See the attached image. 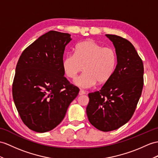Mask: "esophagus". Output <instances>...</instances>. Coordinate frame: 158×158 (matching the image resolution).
Masks as SVG:
<instances>
[{
  "label": "esophagus",
  "mask_w": 158,
  "mask_h": 158,
  "mask_svg": "<svg viewBox=\"0 0 158 158\" xmlns=\"http://www.w3.org/2000/svg\"><path fill=\"white\" fill-rule=\"evenodd\" d=\"M85 94V92H84V90H80V91H79V95L80 96H81V95H83V94Z\"/></svg>",
  "instance_id": "34e87169"
}]
</instances>
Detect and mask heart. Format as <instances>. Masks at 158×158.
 Wrapping results in <instances>:
<instances>
[{
  "label": "heart",
  "mask_w": 158,
  "mask_h": 158,
  "mask_svg": "<svg viewBox=\"0 0 158 158\" xmlns=\"http://www.w3.org/2000/svg\"><path fill=\"white\" fill-rule=\"evenodd\" d=\"M117 55L114 49L103 47L92 40L83 41L77 44L75 53H69L64 58L62 66L69 78L75 80L79 73L84 74L75 84L84 88H91L96 84L108 82L115 71Z\"/></svg>",
  "instance_id": "heart-1"
}]
</instances>
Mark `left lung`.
Instances as JSON below:
<instances>
[{"label":"left lung","instance_id":"left-lung-1","mask_svg":"<svg viewBox=\"0 0 158 158\" xmlns=\"http://www.w3.org/2000/svg\"><path fill=\"white\" fill-rule=\"evenodd\" d=\"M117 55L112 78L99 91L88 94L86 114L90 123L102 131L117 129L127 123L135 110L143 86V64L127 40L106 34Z\"/></svg>","mask_w":158,"mask_h":158}]
</instances>
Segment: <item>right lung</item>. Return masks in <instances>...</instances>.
Segmentation results:
<instances>
[{
    "mask_svg": "<svg viewBox=\"0 0 158 158\" xmlns=\"http://www.w3.org/2000/svg\"><path fill=\"white\" fill-rule=\"evenodd\" d=\"M69 33L50 31L27 48L19 57L13 97L24 124L44 133L62 121L79 88L64 77L63 56Z\"/></svg>",
    "mask_w": 158,
    "mask_h": 158,
    "instance_id": "add662e5",
    "label": "right lung"
}]
</instances>
